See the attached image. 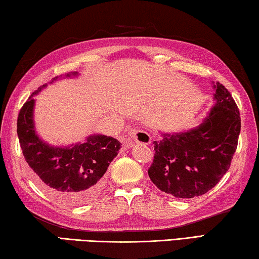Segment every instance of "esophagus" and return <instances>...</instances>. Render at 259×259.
I'll use <instances>...</instances> for the list:
<instances>
[{
  "label": "esophagus",
  "mask_w": 259,
  "mask_h": 259,
  "mask_svg": "<svg viewBox=\"0 0 259 259\" xmlns=\"http://www.w3.org/2000/svg\"><path fill=\"white\" fill-rule=\"evenodd\" d=\"M129 136L131 139H134L136 143H142V144H150L151 143V136L148 135L146 131L143 130H130Z\"/></svg>",
  "instance_id": "obj_1"
}]
</instances>
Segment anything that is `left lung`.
Here are the masks:
<instances>
[{
    "mask_svg": "<svg viewBox=\"0 0 259 259\" xmlns=\"http://www.w3.org/2000/svg\"><path fill=\"white\" fill-rule=\"evenodd\" d=\"M216 104L198 128L163 134L154 140L148 176L162 192L181 199L203 195L230 169L241 130L240 112L232 95L217 82Z\"/></svg>",
    "mask_w": 259,
    "mask_h": 259,
    "instance_id": "obj_1",
    "label": "left lung"
}]
</instances>
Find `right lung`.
I'll use <instances>...</instances> for the list:
<instances>
[{
	"label": "right lung",
	"mask_w": 259,
	"mask_h": 259,
	"mask_svg": "<svg viewBox=\"0 0 259 259\" xmlns=\"http://www.w3.org/2000/svg\"><path fill=\"white\" fill-rule=\"evenodd\" d=\"M43 87L30 95L18 114L17 134L24 157L34 182L48 195L71 205L84 204L102 191L104 175L122 144L104 135L90 136L85 143L66 148L43 143L33 122V96Z\"/></svg>",
	"instance_id": "1"
}]
</instances>
